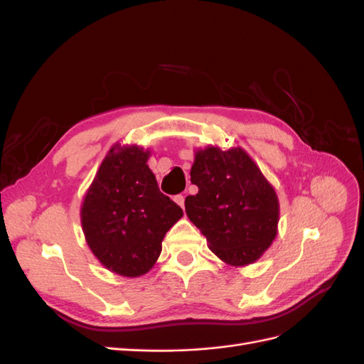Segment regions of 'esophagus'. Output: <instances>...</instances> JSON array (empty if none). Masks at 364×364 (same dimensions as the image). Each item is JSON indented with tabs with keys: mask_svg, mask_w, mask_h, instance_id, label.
<instances>
[{
	"mask_svg": "<svg viewBox=\"0 0 364 364\" xmlns=\"http://www.w3.org/2000/svg\"><path fill=\"white\" fill-rule=\"evenodd\" d=\"M174 202L178 203V205H179L182 209H183V208H185V196H182V194L176 196V197H174Z\"/></svg>",
	"mask_w": 364,
	"mask_h": 364,
	"instance_id": "obj_1",
	"label": "esophagus"
}]
</instances>
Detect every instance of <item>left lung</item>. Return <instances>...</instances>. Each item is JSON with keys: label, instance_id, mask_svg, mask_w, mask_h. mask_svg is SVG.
<instances>
[{"label": "left lung", "instance_id": "left-lung-1", "mask_svg": "<svg viewBox=\"0 0 364 364\" xmlns=\"http://www.w3.org/2000/svg\"><path fill=\"white\" fill-rule=\"evenodd\" d=\"M191 182L199 193L185 211L228 266L257 262L278 235L279 199L257 162L241 147L194 150Z\"/></svg>", "mask_w": 364, "mask_h": 364}]
</instances>
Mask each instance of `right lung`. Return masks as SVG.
Returning a JSON list of instances; mask_svg holds the SVG:
<instances>
[{
  "instance_id": "right-lung-1",
  "label": "right lung",
  "mask_w": 364,
  "mask_h": 364,
  "mask_svg": "<svg viewBox=\"0 0 364 364\" xmlns=\"http://www.w3.org/2000/svg\"><path fill=\"white\" fill-rule=\"evenodd\" d=\"M150 149L115 144L109 149L80 206L85 240L102 266L138 278L155 266L162 240L183 215L159 191L149 168Z\"/></svg>"
}]
</instances>
